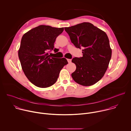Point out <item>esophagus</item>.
Wrapping results in <instances>:
<instances>
[{"label": "esophagus", "instance_id": "34e87169", "mask_svg": "<svg viewBox=\"0 0 131 131\" xmlns=\"http://www.w3.org/2000/svg\"><path fill=\"white\" fill-rule=\"evenodd\" d=\"M67 61L68 63H70L71 62V59H67Z\"/></svg>", "mask_w": 131, "mask_h": 131}]
</instances>
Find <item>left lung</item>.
<instances>
[{
    "mask_svg": "<svg viewBox=\"0 0 131 131\" xmlns=\"http://www.w3.org/2000/svg\"><path fill=\"white\" fill-rule=\"evenodd\" d=\"M64 28L74 46L83 48V57L71 61L76 65L72 78L83 86L94 84L104 76L111 59L112 51L107 35L89 22Z\"/></svg>",
    "mask_w": 131,
    "mask_h": 131,
    "instance_id": "left-lung-1",
    "label": "left lung"
}]
</instances>
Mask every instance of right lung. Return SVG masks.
<instances>
[{"label": "right lung", "instance_id": "right-lung-1", "mask_svg": "<svg viewBox=\"0 0 131 131\" xmlns=\"http://www.w3.org/2000/svg\"><path fill=\"white\" fill-rule=\"evenodd\" d=\"M64 28L40 25L31 29L22 37L18 55L27 79L39 88L49 87L57 82L61 70L68 64L65 58L50 57L48 52L54 48L56 38Z\"/></svg>", "mask_w": 131, "mask_h": 131}]
</instances>
